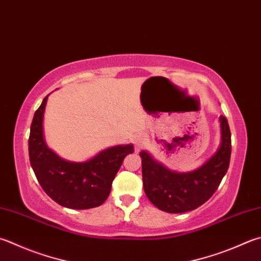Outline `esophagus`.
I'll return each instance as SVG.
<instances>
[{"instance_id":"esophagus-1","label":"esophagus","mask_w":261,"mask_h":261,"mask_svg":"<svg viewBox=\"0 0 261 261\" xmlns=\"http://www.w3.org/2000/svg\"><path fill=\"white\" fill-rule=\"evenodd\" d=\"M132 142L133 144H134L135 151L139 152L145 144V136L143 134H135L132 137Z\"/></svg>"}]
</instances>
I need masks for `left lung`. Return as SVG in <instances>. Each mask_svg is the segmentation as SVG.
I'll list each match as a JSON object with an SVG mask.
<instances>
[{
  "label": "left lung",
  "instance_id": "left-lung-1",
  "mask_svg": "<svg viewBox=\"0 0 261 261\" xmlns=\"http://www.w3.org/2000/svg\"><path fill=\"white\" fill-rule=\"evenodd\" d=\"M222 140L216 153L200 168L176 173L142 151V178L147 198L156 208L169 214L194 210L208 201L227 173L232 142L228 121L219 117Z\"/></svg>",
  "mask_w": 261,
  "mask_h": 261
}]
</instances>
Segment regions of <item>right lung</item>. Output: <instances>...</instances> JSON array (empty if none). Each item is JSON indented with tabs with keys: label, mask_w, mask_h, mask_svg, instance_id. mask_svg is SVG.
<instances>
[{
	"label": "right lung",
	"mask_w": 261,
	"mask_h": 261,
	"mask_svg": "<svg viewBox=\"0 0 261 261\" xmlns=\"http://www.w3.org/2000/svg\"><path fill=\"white\" fill-rule=\"evenodd\" d=\"M48 95L36 110L28 140L29 160L44 192L62 207L90 209L101 205L110 194L112 180L133 144L116 145L84 162L61 159L46 145L43 118Z\"/></svg>",
	"instance_id": "right-lung-1"
}]
</instances>
